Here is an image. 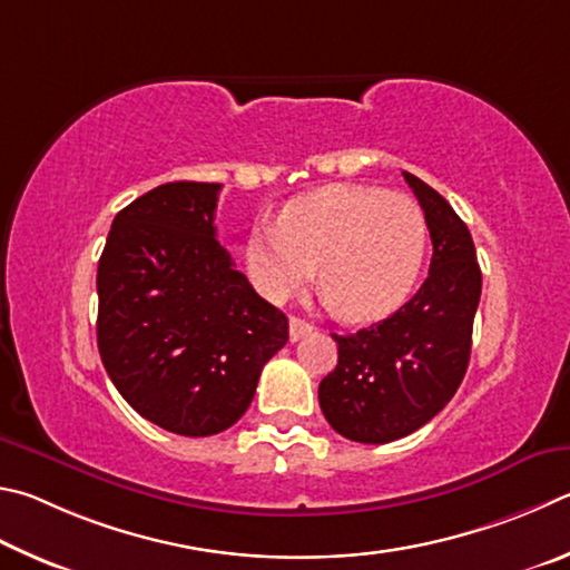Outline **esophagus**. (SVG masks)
Returning <instances> with one entry per match:
<instances>
[{"label": "esophagus", "instance_id": "34e87169", "mask_svg": "<svg viewBox=\"0 0 570 570\" xmlns=\"http://www.w3.org/2000/svg\"><path fill=\"white\" fill-rule=\"evenodd\" d=\"M307 333H313V325L307 321H301V317H291V341L297 343L301 337H305Z\"/></svg>", "mask_w": 570, "mask_h": 570}]
</instances>
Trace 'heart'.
I'll use <instances>...</instances> for the list:
<instances>
[{"instance_id": "obj_1", "label": "heart", "mask_w": 570, "mask_h": 570, "mask_svg": "<svg viewBox=\"0 0 570 570\" xmlns=\"http://www.w3.org/2000/svg\"><path fill=\"white\" fill-rule=\"evenodd\" d=\"M428 255V223L407 195L365 185H327L291 199L277 225L245 243V273L269 303L301 293L317 273L337 315L373 323L415 291Z\"/></svg>"}]
</instances>
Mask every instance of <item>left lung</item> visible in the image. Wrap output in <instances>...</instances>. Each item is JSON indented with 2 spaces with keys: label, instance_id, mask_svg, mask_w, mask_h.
Instances as JSON below:
<instances>
[{
  "label": "left lung",
  "instance_id": "1",
  "mask_svg": "<svg viewBox=\"0 0 570 570\" xmlns=\"http://www.w3.org/2000/svg\"><path fill=\"white\" fill-rule=\"evenodd\" d=\"M403 177L431 229V269L401 311L353 335H333L337 365L317 387L327 423L355 443L415 433L451 403L471 361L483 285L471 229L431 185Z\"/></svg>",
  "mask_w": 570,
  "mask_h": 570
}]
</instances>
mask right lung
<instances>
[{
  "label": "right lung",
  "instance_id": "obj_1",
  "mask_svg": "<svg viewBox=\"0 0 570 570\" xmlns=\"http://www.w3.org/2000/svg\"><path fill=\"white\" fill-rule=\"evenodd\" d=\"M217 183H167L112 219L97 267V347L119 395L169 433L235 425L287 317L217 243Z\"/></svg>",
  "mask_w": 570,
  "mask_h": 570
}]
</instances>
